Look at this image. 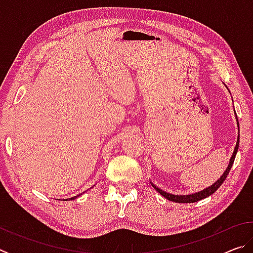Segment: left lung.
I'll return each mask as SVG.
<instances>
[{
	"label": "left lung",
	"instance_id": "obj_1",
	"mask_svg": "<svg viewBox=\"0 0 253 253\" xmlns=\"http://www.w3.org/2000/svg\"><path fill=\"white\" fill-rule=\"evenodd\" d=\"M235 118H237V123H238V127H239V122H238L237 115H235ZM239 137L240 136H238L237 144H235L234 152L232 154V156H231V160H230V163H229V165H228V169L224 170L223 175H222V176L219 179H217V181L214 183L213 185L209 186L208 188H204L203 191L198 192V193L190 194V195H174V194H170V193H168V192L161 190L160 187H157L156 185H154L153 183H151L152 186L155 188V190L158 192V193L164 196V198H166V199L169 200V201H172V202H176V203H194V202H198V201H200V200H203L205 198H208V196H210V195H212L214 192H215L217 188H219L222 185V183L225 181V178H226V176H228V174L230 172L231 168H232L234 158H235V155H237V152H238V148H239V140H240Z\"/></svg>",
	"mask_w": 253,
	"mask_h": 253
}]
</instances>
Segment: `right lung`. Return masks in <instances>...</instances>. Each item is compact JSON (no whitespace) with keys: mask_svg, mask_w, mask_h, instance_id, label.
<instances>
[{"mask_svg":"<svg viewBox=\"0 0 253 253\" xmlns=\"http://www.w3.org/2000/svg\"><path fill=\"white\" fill-rule=\"evenodd\" d=\"M75 198H77V196H75ZM71 199H74V198H71Z\"/></svg>","mask_w":253,"mask_h":253,"instance_id":"right-lung-1","label":"right lung"}]
</instances>
